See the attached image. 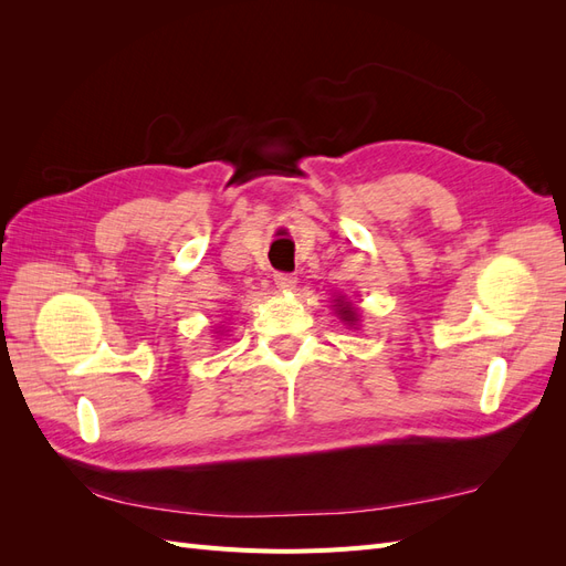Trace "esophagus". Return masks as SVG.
I'll return each mask as SVG.
<instances>
[{"label":"esophagus","instance_id":"esophagus-1","mask_svg":"<svg viewBox=\"0 0 566 566\" xmlns=\"http://www.w3.org/2000/svg\"><path fill=\"white\" fill-rule=\"evenodd\" d=\"M273 283H276V287H281V290H293L295 287V283H297V279H295V273H276V276H273Z\"/></svg>","mask_w":566,"mask_h":566}]
</instances>
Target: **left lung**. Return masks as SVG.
I'll return each mask as SVG.
<instances>
[{
	"label": "left lung",
	"mask_w": 566,
	"mask_h": 566,
	"mask_svg": "<svg viewBox=\"0 0 566 566\" xmlns=\"http://www.w3.org/2000/svg\"><path fill=\"white\" fill-rule=\"evenodd\" d=\"M335 306H337V316L345 321V323H349V325H356L358 323V314H356V310L352 306V302H345V300H335Z\"/></svg>",
	"instance_id": "8db88e82"
}]
</instances>
